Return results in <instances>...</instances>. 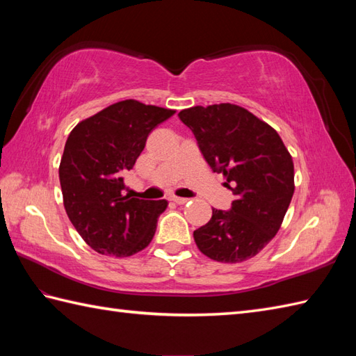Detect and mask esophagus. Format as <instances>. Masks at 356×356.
Masks as SVG:
<instances>
[{"label":"esophagus","instance_id":"esophagus-1","mask_svg":"<svg viewBox=\"0 0 356 356\" xmlns=\"http://www.w3.org/2000/svg\"><path fill=\"white\" fill-rule=\"evenodd\" d=\"M171 200L174 203H177V205H185V203L190 202V199H185V197H171Z\"/></svg>","mask_w":356,"mask_h":356}]
</instances>
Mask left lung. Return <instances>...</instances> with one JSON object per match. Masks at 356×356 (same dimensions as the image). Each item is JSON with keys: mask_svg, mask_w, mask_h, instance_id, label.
Returning <instances> with one entry per match:
<instances>
[{"mask_svg": "<svg viewBox=\"0 0 356 356\" xmlns=\"http://www.w3.org/2000/svg\"><path fill=\"white\" fill-rule=\"evenodd\" d=\"M214 172L234 194L229 209L213 208L211 220L194 231L209 259L240 263L274 238L293 195V162L274 128L232 104L179 113Z\"/></svg>", "mask_w": 356, "mask_h": 356, "instance_id": "left-lung-1", "label": "left lung"}]
</instances>
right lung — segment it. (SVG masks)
Here are the masks:
<instances>
[{"label": "right lung", "instance_id": "right-lung-1", "mask_svg": "<svg viewBox=\"0 0 356 356\" xmlns=\"http://www.w3.org/2000/svg\"><path fill=\"white\" fill-rule=\"evenodd\" d=\"M174 110L128 99L73 128L59 165L65 213L86 243L102 255L128 257L153 240L166 200L125 195V176L148 134Z\"/></svg>", "mask_w": 356, "mask_h": 356}]
</instances>
